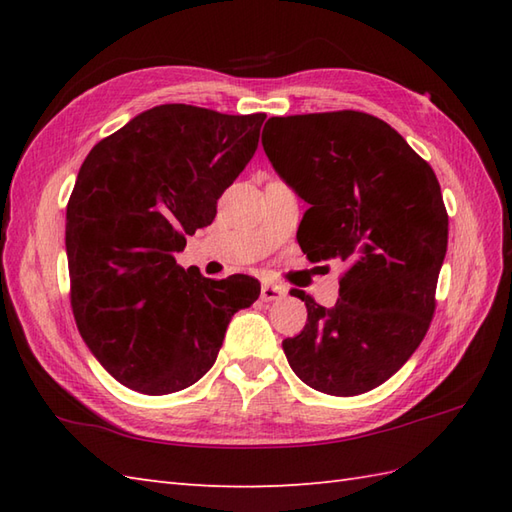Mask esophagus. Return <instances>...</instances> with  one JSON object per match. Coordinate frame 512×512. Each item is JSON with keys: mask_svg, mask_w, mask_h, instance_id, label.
<instances>
[{"mask_svg": "<svg viewBox=\"0 0 512 512\" xmlns=\"http://www.w3.org/2000/svg\"><path fill=\"white\" fill-rule=\"evenodd\" d=\"M286 297V288L275 286V284H264L262 286V301H279Z\"/></svg>", "mask_w": 512, "mask_h": 512, "instance_id": "esophagus-1", "label": "esophagus"}]
</instances>
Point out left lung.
Here are the masks:
<instances>
[{"label": "left lung", "instance_id": "1", "mask_svg": "<svg viewBox=\"0 0 512 512\" xmlns=\"http://www.w3.org/2000/svg\"><path fill=\"white\" fill-rule=\"evenodd\" d=\"M264 132L279 178L310 204L301 250L310 262L345 264L332 308L299 295L308 321L281 343L286 358L312 389L365 394L409 361L436 310L449 242L438 178L394 127L365 112L273 116Z\"/></svg>", "mask_w": 512, "mask_h": 512}]
</instances>
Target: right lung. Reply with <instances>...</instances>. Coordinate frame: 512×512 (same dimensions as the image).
<instances>
[{
  "instance_id": "right-lung-1",
  "label": "right lung",
  "mask_w": 512,
  "mask_h": 512,
  "mask_svg": "<svg viewBox=\"0 0 512 512\" xmlns=\"http://www.w3.org/2000/svg\"><path fill=\"white\" fill-rule=\"evenodd\" d=\"M264 118L158 105L83 160L65 213L70 301L85 345L121 385L149 396L193 385L233 314L257 301V279H206L176 253L213 222Z\"/></svg>"
}]
</instances>
